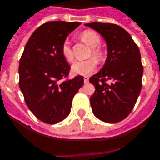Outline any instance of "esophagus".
<instances>
[{"instance_id":"1","label":"esophagus","mask_w":160,"mask_h":160,"mask_svg":"<svg viewBox=\"0 0 160 160\" xmlns=\"http://www.w3.org/2000/svg\"><path fill=\"white\" fill-rule=\"evenodd\" d=\"M84 82H85V84L89 83V78H88V76H85V77H84Z\"/></svg>"}]
</instances>
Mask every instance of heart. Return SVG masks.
Segmentation results:
<instances>
[{
	"instance_id": "heart-1",
	"label": "heart",
	"mask_w": 160,
	"mask_h": 160,
	"mask_svg": "<svg viewBox=\"0 0 160 160\" xmlns=\"http://www.w3.org/2000/svg\"><path fill=\"white\" fill-rule=\"evenodd\" d=\"M81 37L86 43L92 47L91 50V55L92 56L100 60L101 58V53L99 49L95 48L100 45L101 40L97 33L92 31H85L81 35ZM61 52L65 60L68 61H71L73 60V52L71 50V46L69 41H65L62 44L61 47ZM97 65L96 62L93 59H88L84 60H76L71 65V70L75 75H88L94 72L96 70Z\"/></svg>"
}]
</instances>
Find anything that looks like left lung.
I'll return each instance as SVG.
<instances>
[{
	"label": "left lung",
	"mask_w": 160,
	"mask_h": 160,
	"mask_svg": "<svg viewBox=\"0 0 160 160\" xmlns=\"http://www.w3.org/2000/svg\"><path fill=\"white\" fill-rule=\"evenodd\" d=\"M100 33L107 46L102 69L90 78L95 91L90 97L92 111L106 123H117L132 111L142 87L143 65L139 47L124 29L115 24H85ZM105 80H110L106 84Z\"/></svg>",
	"instance_id": "8db88e82"
}]
</instances>
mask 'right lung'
Masks as SVG:
<instances>
[{
	"instance_id": "add662e5",
	"label": "right lung",
	"mask_w": 160,
	"mask_h": 160,
	"mask_svg": "<svg viewBox=\"0 0 160 160\" xmlns=\"http://www.w3.org/2000/svg\"><path fill=\"white\" fill-rule=\"evenodd\" d=\"M80 24L61 21L43 24L31 35L20 60L19 85L25 101L46 124H57L69 115L73 98L84 84L81 75L60 81L70 70L61 52L62 44Z\"/></svg>"
}]
</instances>
